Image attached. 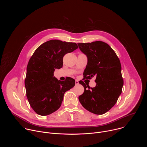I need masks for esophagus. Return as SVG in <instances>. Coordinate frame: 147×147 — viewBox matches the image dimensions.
<instances>
[{"mask_svg": "<svg viewBox=\"0 0 147 147\" xmlns=\"http://www.w3.org/2000/svg\"><path fill=\"white\" fill-rule=\"evenodd\" d=\"M75 84H76V85H78V84H79V82H78V81L76 80L75 81Z\"/></svg>", "mask_w": 147, "mask_h": 147, "instance_id": "esophagus-1", "label": "esophagus"}]
</instances>
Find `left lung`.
<instances>
[{"instance_id":"1","label":"left lung","mask_w":147,"mask_h":147,"mask_svg":"<svg viewBox=\"0 0 147 147\" xmlns=\"http://www.w3.org/2000/svg\"><path fill=\"white\" fill-rule=\"evenodd\" d=\"M78 45L88 59L83 76L89 79L95 76L96 83L91 88L82 81H79L84 88V92L78 97L79 101L89 112L104 114L115 105L122 91L123 80L120 60L112 48L102 41L78 43Z\"/></svg>"}]
</instances>
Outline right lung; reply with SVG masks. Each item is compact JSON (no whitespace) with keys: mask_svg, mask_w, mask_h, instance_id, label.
Masks as SVG:
<instances>
[{"mask_svg":"<svg viewBox=\"0 0 147 147\" xmlns=\"http://www.w3.org/2000/svg\"><path fill=\"white\" fill-rule=\"evenodd\" d=\"M78 48L76 43L52 39L40 45L30 58L27 67L25 87L28 102L40 116L56 111L61 106L65 93L75 86L68 77L58 80L53 73L63 66V57Z\"/></svg>","mask_w":147,"mask_h":147,"instance_id":"right-lung-1","label":"right lung"}]
</instances>
